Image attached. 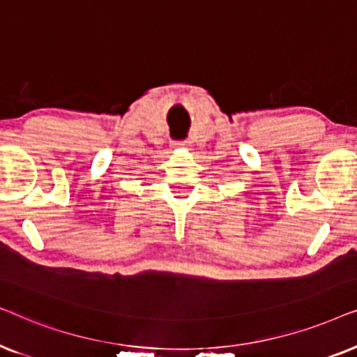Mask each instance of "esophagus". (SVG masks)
Instances as JSON below:
<instances>
[{
    "mask_svg": "<svg viewBox=\"0 0 357 357\" xmlns=\"http://www.w3.org/2000/svg\"><path fill=\"white\" fill-rule=\"evenodd\" d=\"M178 145H183L184 146V145H188V142H183V144H178Z\"/></svg>",
    "mask_w": 357,
    "mask_h": 357,
    "instance_id": "esophagus-1",
    "label": "esophagus"
}]
</instances>
